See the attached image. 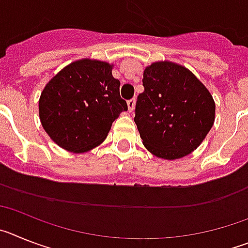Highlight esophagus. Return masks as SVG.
Instances as JSON below:
<instances>
[{"instance_id":"34e87169","label":"esophagus","mask_w":248,"mask_h":248,"mask_svg":"<svg viewBox=\"0 0 248 248\" xmlns=\"http://www.w3.org/2000/svg\"><path fill=\"white\" fill-rule=\"evenodd\" d=\"M135 103H137V100L134 99V98H133V99H130V100H128V109H129V111H133L135 109Z\"/></svg>"}]
</instances>
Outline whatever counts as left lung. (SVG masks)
<instances>
[{
    "label": "left lung",
    "mask_w": 248,
    "mask_h": 248,
    "mask_svg": "<svg viewBox=\"0 0 248 248\" xmlns=\"http://www.w3.org/2000/svg\"><path fill=\"white\" fill-rule=\"evenodd\" d=\"M134 122L143 144L160 159H181L202 143L215 122L211 93L184 65L151 63L143 74Z\"/></svg>",
    "instance_id": "1"
}]
</instances>
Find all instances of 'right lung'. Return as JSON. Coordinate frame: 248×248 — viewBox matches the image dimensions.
<instances>
[{"mask_svg":"<svg viewBox=\"0 0 248 248\" xmlns=\"http://www.w3.org/2000/svg\"><path fill=\"white\" fill-rule=\"evenodd\" d=\"M113 64L83 58L65 65L46 84L38 103L39 119L54 143L84 153L104 141L111 124L128 110L120 98Z\"/></svg>","mask_w":248,"mask_h":248,"instance_id":"obj_1","label":"right lung"}]
</instances>
